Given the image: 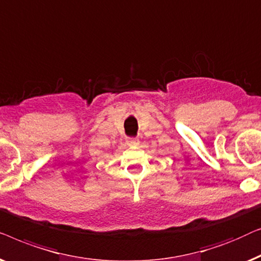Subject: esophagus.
Here are the masks:
<instances>
[{
	"instance_id": "1",
	"label": "esophagus",
	"mask_w": 261,
	"mask_h": 261,
	"mask_svg": "<svg viewBox=\"0 0 261 261\" xmlns=\"http://www.w3.org/2000/svg\"><path fill=\"white\" fill-rule=\"evenodd\" d=\"M126 144L129 146H137L139 144V141L137 138H129L126 141Z\"/></svg>"
}]
</instances>
